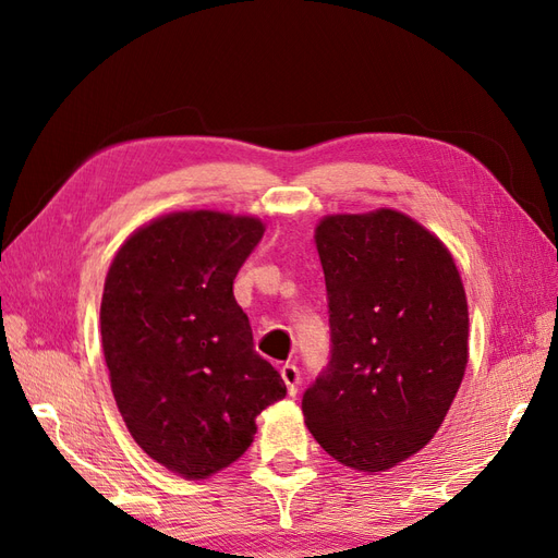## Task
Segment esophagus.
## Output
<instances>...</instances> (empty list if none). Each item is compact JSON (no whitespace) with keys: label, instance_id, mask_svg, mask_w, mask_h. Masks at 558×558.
Here are the masks:
<instances>
[{"label":"esophagus","instance_id":"obj_1","mask_svg":"<svg viewBox=\"0 0 558 558\" xmlns=\"http://www.w3.org/2000/svg\"><path fill=\"white\" fill-rule=\"evenodd\" d=\"M281 379L286 381V386H289V393L295 396L298 393V386H300V379H302L298 365L295 363H286L281 367Z\"/></svg>","mask_w":558,"mask_h":558}]
</instances>
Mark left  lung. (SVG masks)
Returning a JSON list of instances; mask_svg holds the SVG:
<instances>
[{"label":"left lung","instance_id":"obj_1","mask_svg":"<svg viewBox=\"0 0 558 558\" xmlns=\"http://www.w3.org/2000/svg\"><path fill=\"white\" fill-rule=\"evenodd\" d=\"M316 248L330 361L302 396V414L335 461L388 470L428 445L465 375L459 269L435 234L393 209L324 218Z\"/></svg>","mask_w":558,"mask_h":558}]
</instances>
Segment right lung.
Listing matches in <instances>:
<instances>
[{"mask_svg": "<svg viewBox=\"0 0 558 558\" xmlns=\"http://www.w3.org/2000/svg\"><path fill=\"white\" fill-rule=\"evenodd\" d=\"M263 232L251 216L179 211L140 228L109 267L99 328L116 404L134 442L181 477L238 461L286 396L232 293Z\"/></svg>", "mask_w": 558, "mask_h": 558, "instance_id": "1", "label": "right lung"}]
</instances>
